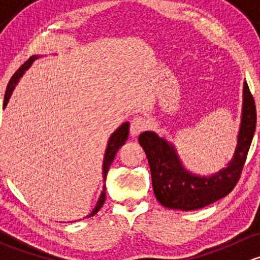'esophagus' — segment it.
<instances>
[{"label":"esophagus","mask_w":260,"mask_h":260,"mask_svg":"<svg viewBox=\"0 0 260 260\" xmlns=\"http://www.w3.org/2000/svg\"><path fill=\"white\" fill-rule=\"evenodd\" d=\"M149 127V122L148 119L145 117H136L133 118L132 122H131V128H129V132L131 136H138L141 132L146 131L147 128Z\"/></svg>","instance_id":"1"}]
</instances>
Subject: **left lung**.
<instances>
[{"instance_id":"8db88e82","label":"left lung","mask_w":260,"mask_h":260,"mask_svg":"<svg viewBox=\"0 0 260 260\" xmlns=\"http://www.w3.org/2000/svg\"><path fill=\"white\" fill-rule=\"evenodd\" d=\"M243 99L242 123L234 157L226 169L212 176L201 177L186 171L174 146L154 132L141 133L138 141L148 158L153 192L161 205L191 211L205 208L232 192L242 175L256 124L255 102L246 81Z\"/></svg>"}]
</instances>
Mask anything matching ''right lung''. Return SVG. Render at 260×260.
I'll return each mask as SVG.
<instances>
[{
	"label": "right lung",
	"instance_id": "add662e5",
	"mask_svg": "<svg viewBox=\"0 0 260 260\" xmlns=\"http://www.w3.org/2000/svg\"><path fill=\"white\" fill-rule=\"evenodd\" d=\"M38 57H39L38 55H32V56H31L30 59L27 60V61L23 62V64L21 65V68H18L17 72L15 73L14 75H12V78L10 79L9 85H7L6 93H5L4 107H6L7 103H9L10 96H11V94H12V91H14L15 86H16V84L18 83V79L22 77V74L25 73V70H27L28 68H30V65L32 64V62L35 61ZM128 133H129V123L125 122V123H123V124L120 125V127L118 128L117 131H115L113 135L111 136V138H109L108 146H107L106 153H104V161H103V177H104V181H106V179H107V174H108V171H109V166H111L112 162H113L115 153L118 152L119 147L122 145H124V142L127 141ZM104 201H106V185H104L103 192H102L101 196H99V200H98V203H96V206L94 208V210L91 211V214H89L86 217L94 216L96 212L101 210V208L103 206Z\"/></svg>",
	"mask_w": 260,
	"mask_h": 260
}]
</instances>
